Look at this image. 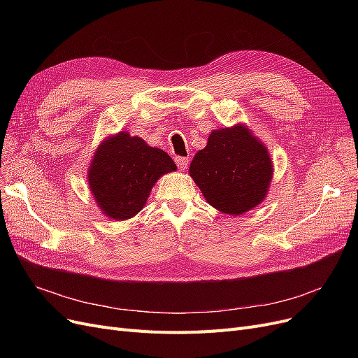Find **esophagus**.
<instances>
[{
  "instance_id": "1",
  "label": "esophagus",
  "mask_w": 358,
  "mask_h": 358,
  "mask_svg": "<svg viewBox=\"0 0 358 358\" xmlns=\"http://www.w3.org/2000/svg\"><path fill=\"white\" fill-rule=\"evenodd\" d=\"M174 161H176L178 169H181V171L187 169V165H189V158H185V157H176Z\"/></svg>"
}]
</instances>
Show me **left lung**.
Here are the masks:
<instances>
[{
	"mask_svg": "<svg viewBox=\"0 0 358 358\" xmlns=\"http://www.w3.org/2000/svg\"><path fill=\"white\" fill-rule=\"evenodd\" d=\"M190 176L213 208L236 216L264 200L273 164L248 127L235 126L212 131L190 164Z\"/></svg>",
	"mask_w": 358,
	"mask_h": 358,
	"instance_id": "left-lung-1",
	"label": "left lung"
}]
</instances>
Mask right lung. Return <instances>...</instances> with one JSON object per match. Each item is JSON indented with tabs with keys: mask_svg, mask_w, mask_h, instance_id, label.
<instances>
[{
	"mask_svg": "<svg viewBox=\"0 0 358 358\" xmlns=\"http://www.w3.org/2000/svg\"><path fill=\"white\" fill-rule=\"evenodd\" d=\"M177 165L162 149L120 131L94 155L90 166V190L104 215L116 220L135 216L145 206L155 181L176 171Z\"/></svg>",
	"mask_w": 358,
	"mask_h": 358,
	"instance_id": "add662e5",
	"label": "right lung"
}]
</instances>
